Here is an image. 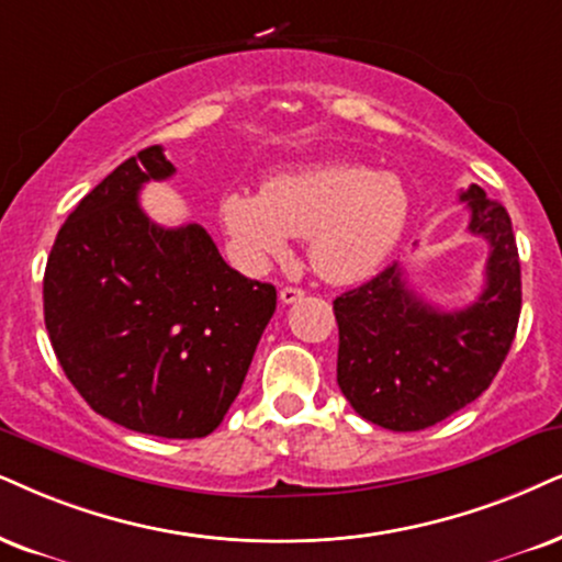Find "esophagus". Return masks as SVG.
<instances>
[{"label": "esophagus", "instance_id": "esophagus-1", "mask_svg": "<svg viewBox=\"0 0 562 562\" xmlns=\"http://www.w3.org/2000/svg\"><path fill=\"white\" fill-rule=\"evenodd\" d=\"M305 293H303V290L301 288H282L280 290V301L282 303H295V301H301V297H303Z\"/></svg>", "mask_w": 562, "mask_h": 562}]
</instances>
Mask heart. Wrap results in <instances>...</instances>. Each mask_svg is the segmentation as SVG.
<instances>
[{
	"label": "heart",
	"mask_w": 562,
	"mask_h": 562,
	"mask_svg": "<svg viewBox=\"0 0 562 562\" xmlns=\"http://www.w3.org/2000/svg\"><path fill=\"white\" fill-rule=\"evenodd\" d=\"M220 215L246 265L282 257L290 236L308 238L316 272L347 285L373 274L400 244L409 196L392 173L329 160L274 176L259 191H228Z\"/></svg>",
	"instance_id": "heart-1"
}]
</instances>
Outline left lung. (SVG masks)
<instances>
[{
	"mask_svg": "<svg viewBox=\"0 0 562 562\" xmlns=\"http://www.w3.org/2000/svg\"><path fill=\"white\" fill-rule=\"evenodd\" d=\"M459 199L470 207L467 231L490 244L477 301L440 311L412 293L400 265L334 301L339 389L360 417L386 430L430 428L477 400L516 337L521 265L508 212L477 183Z\"/></svg>",
	"mask_w": 562,
	"mask_h": 562,
	"instance_id": "obj_1",
	"label": "left lung"
}]
</instances>
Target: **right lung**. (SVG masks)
Masks as SVG:
<instances>
[{
  "label": "right lung",
  "mask_w": 562,
  "mask_h": 562,
  "mask_svg": "<svg viewBox=\"0 0 562 562\" xmlns=\"http://www.w3.org/2000/svg\"><path fill=\"white\" fill-rule=\"evenodd\" d=\"M173 173L153 145L77 204L48 254L44 318L98 415L147 436L204 438L244 386L277 290L225 265L202 225L162 228L142 212V183Z\"/></svg>",
  "instance_id": "right-lung-1"
}]
</instances>
